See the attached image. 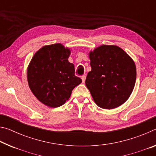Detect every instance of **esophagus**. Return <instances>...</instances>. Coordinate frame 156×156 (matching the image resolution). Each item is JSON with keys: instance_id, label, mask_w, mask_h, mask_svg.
Here are the masks:
<instances>
[{"instance_id": "34e87169", "label": "esophagus", "mask_w": 156, "mask_h": 156, "mask_svg": "<svg viewBox=\"0 0 156 156\" xmlns=\"http://www.w3.org/2000/svg\"><path fill=\"white\" fill-rule=\"evenodd\" d=\"M81 79H82V81H83V83H85V79H86V76H85V75L82 76H81Z\"/></svg>"}]
</instances>
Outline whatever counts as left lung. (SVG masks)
Segmentation results:
<instances>
[{
  "label": "left lung",
  "instance_id": "1",
  "mask_svg": "<svg viewBox=\"0 0 156 156\" xmlns=\"http://www.w3.org/2000/svg\"><path fill=\"white\" fill-rule=\"evenodd\" d=\"M91 71L85 85L101 108L113 109L125 103L136 80V67L130 57L117 46L102 45L90 53Z\"/></svg>",
  "mask_w": 156,
  "mask_h": 156
}]
</instances>
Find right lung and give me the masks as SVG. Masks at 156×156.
Listing matches in <instances>:
<instances>
[{"label":"right lung","mask_w":156,"mask_h":156,"mask_svg":"<svg viewBox=\"0 0 156 156\" xmlns=\"http://www.w3.org/2000/svg\"><path fill=\"white\" fill-rule=\"evenodd\" d=\"M70 50L61 44L45 46L34 54L28 68V81L32 92L47 106L65 104L72 90L82 82L76 76L68 61Z\"/></svg>","instance_id":"add662e5"}]
</instances>
